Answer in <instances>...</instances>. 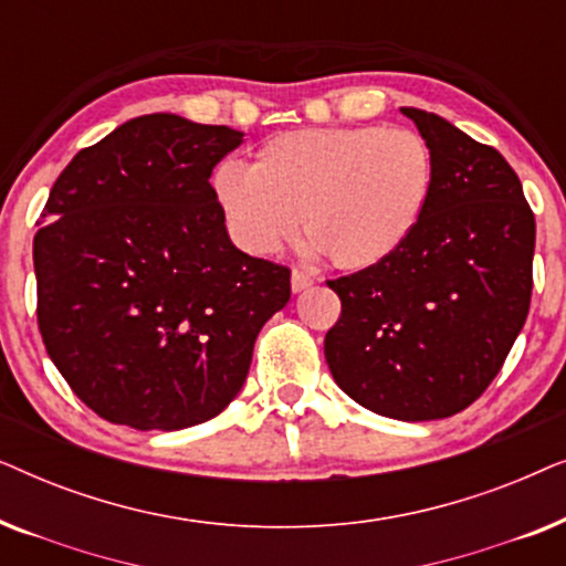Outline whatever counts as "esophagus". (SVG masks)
Returning a JSON list of instances; mask_svg holds the SVG:
<instances>
[{
  "label": "esophagus",
  "mask_w": 566,
  "mask_h": 566,
  "mask_svg": "<svg viewBox=\"0 0 566 566\" xmlns=\"http://www.w3.org/2000/svg\"><path fill=\"white\" fill-rule=\"evenodd\" d=\"M314 281H312V275H306L304 270H298V268H293V273H291V289H293V293H298V291H306L308 285H312Z\"/></svg>",
  "instance_id": "1"
}]
</instances>
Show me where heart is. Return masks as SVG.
I'll return each mask as SVG.
<instances>
[{
    "label": "heart",
    "instance_id": "b5f03b06",
    "mask_svg": "<svg viewBox=\"0 0 566 566\" xmlns=\"http://www.w3.org/2000/svg\"><path fill=\"white\" fill-rule=\"evenodd\" d=\"M432 151L409 128H301L268 138L250 169L221 161L211 192L229 234L270 254L298 227L337 270L381 265L420 227Z\"/></svg>",
    "mask_w": 566,
    "mask_h": 566
}]
</instances>
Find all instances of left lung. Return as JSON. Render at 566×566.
Returning <instances> with one entry per match:
<instances>
[{"mask_svg": "<svg viewBox=\"0 0 566 566\" xmlns=\"http://www.w3.org/2000/svg\"><path fill=\"white\" fill-rule=\"evenodd\" d=\"M401 113L432 151L428 208L389 260L327 281L343 312L324 358L360 407L424 422L467 409L500 374L528 316L536 219L497 149L436 113Z\"/></svg>", "mask_w": 566, "mask_h": 566, "instance_id": "left-lung-1", "label": "left lung"}]
</instances>
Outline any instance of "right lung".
<instances>
[{
    "label": "right lung",
    "instance_id": "add662e5",
    "mask_svg": "<svg viewBox=\"0 0 566 566\" xmlns=\"http://www.w3.org/2000/svg\"><path fill=\"white\" fill-rule=\"evenodd\" d=\"M242 136L142 115L53 182L33 239L38 329L107 422L182 430L223 412L289 304L291 270L231 244L208 182Z\"/></svg>",
    "mask_w": 566,
    "mask_h": 566
}]
</instances>
